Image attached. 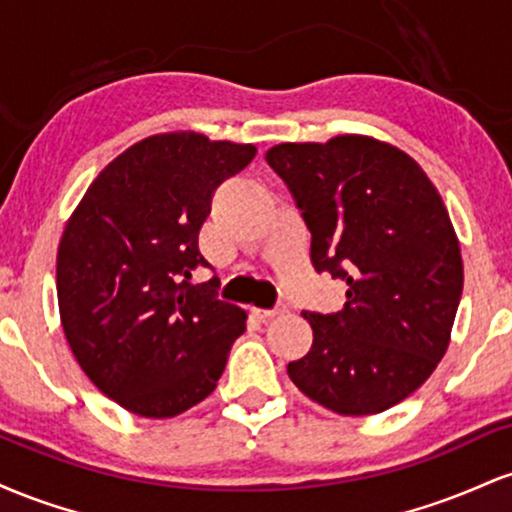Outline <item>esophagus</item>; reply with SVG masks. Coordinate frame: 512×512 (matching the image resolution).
<instances>
[{"label": "esophagus", "instance_id": "esophagus-1", "mask_svg": "<svg viewBox=\"0 0 512 512\" xmlns=\"http://www.w3.org/2000/svg\"><path fill=\"white\" fill-rule=\"evenodd\" d=\"M250 313L257 317V320H272V317H276V315H281L284 313V305H281V308H250Z\"/></svg>", "mask_w": 512, "mask_h": 512}]
</instances>
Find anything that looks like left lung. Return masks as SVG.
Instances as JSON below:
<instances>
[{"instance_id": "1", "label": "left lung", "mask_w": 512, "mask_h": 512, "mask_svg": "<svg viewBox=\"0 0 512 512\" xmlns=\"http://www.w3.org/2000/svg\"><path fill=\"white\" fill-rule=\"evenodd\" d=\"M264 158L301 209L315 272L346 281L339 313H303L313 346L289 378L344 416L395 407L436 370L460 305L443 199L414 158L370 137L279 144Z\"/></svg>"}]
</instances>
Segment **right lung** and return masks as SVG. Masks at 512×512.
<instances>
[{
  "label": "right lung",
  "instance_id": "obj_1",
  "mask_svg": "<svg viewBox=\"0 0 512 512\" xmlns=\"http://www.w3.org/2000/svg\"><path fill=\"white\" fill-rule=\"evenodd\" d=\"M252 144L156 134L91 182L57 250V301L91 383L146 419L178 416L214 392L245 332L216 276L192 284L211 197L255 158Z\"/></svg>",
  "mask_w": 512,
  "mask_h": 512
}]
</instances>
